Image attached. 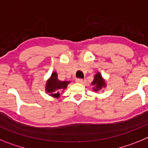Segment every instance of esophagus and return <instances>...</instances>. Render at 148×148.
I'll list each match as a JSON object with an SVG mask.
<instances>
[{"label":"esophagus","mask_w":148,"mask_h":148,"mask_svg":"<svg viewBox=\"0 0 148 148\" xmlns=\"http://www.w3.org/2000/svg\"><path fill=\"white\" fill-rule=\"evenodd\" d=\"M76 82H77V83H83V79H79V78H77V79H76Z\"/></svg>","instance_id":"34e87169"}]
</instances>
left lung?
<instances>
[{"label": "left lung", "mask_w": 148, "mask_h": 148, "mask_svg": "<svg viewBox=\"0 0 148 148\" xmlns=\"http://www.w3.org/2000/svg\"><path fill=\"white\" fill-rule=\"evenodd\" d=\"M92 86H94L93 89L95 92H98L100 90L102 89L103 88H104L106 86V83H105L104 79L102 77L101 73H97L95 75L94 77V80L92 83Z\"/></svg>", "instance_id": "obj_1"}]
</instances>
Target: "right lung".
<instances>
[{
  "label": "right lung",
  "instance_id": "1",
  "mask_svg": "<svg viewBox=\"0 0 148 148\" xmlns=\"http://www.w3.org/2000/svg\"><path fill=\"white\" fill-rule=\"evenodd\" d=\"M70 83L69 81H61L58 79V75L56 72H53L51 77L47 79L46 83L45 91L47 93H49L52 97L58 98L60 96V92L65 90L68 86V84ZM63 92V91H62Z\"/></svg>",
  "mask_w": 148,
  "mask_h": 148
}]
</instances>
